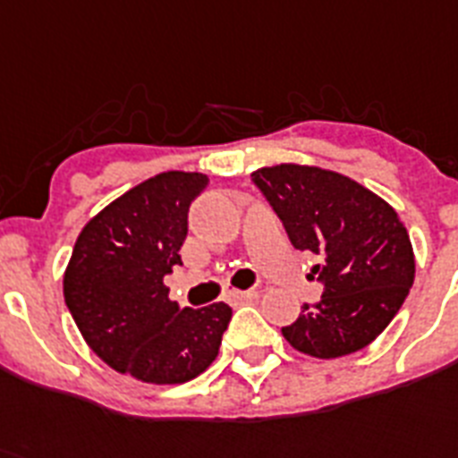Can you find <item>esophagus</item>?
Instances as JSON below:
<instances>
[{"instance_id": "obj_1", "label": "esophagus", "mask_w": 458, "mask_h": 458, "mask_svg": "<svg viewBox=\"0 0 458 458\" xmlns=\"http://www.w3.org/2000/svg\"><path fill=\"white\" fill-rule=\"evenodd\" d=\"M233 298H235V301H240V302H251V301H256V298H259V291H256V288H249V291H233Z\"/></svg>"}]
</instances>
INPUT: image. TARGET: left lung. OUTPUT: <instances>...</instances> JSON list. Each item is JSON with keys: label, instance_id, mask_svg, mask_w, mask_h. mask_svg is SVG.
Here are the masks:
<instances>
[{"label": "left lung", "instance_id": "8db88e82", "mask_svg": "<svg viewBox=\"0 0 458 458\" xmlns=\"http://www.w3.org/2000/svg\"><path fill=\"white\" fill-rule=\"evenodd\" d=\"M288 240L317 253L324 282L317 305H302L282 335L314 359L368 347L391 324L414 282V251L386 199L340 172L282 163L253 172Z\"/></svg>", "mask_w": 458, "mask_h": 458}]
</instances>
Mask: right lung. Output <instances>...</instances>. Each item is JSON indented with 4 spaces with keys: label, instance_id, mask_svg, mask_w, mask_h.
I'll return each mask as SVG.
<instances>
[{
    "label": "right lung",
    "instance_id": "1",
    "mask_svg": "<svg viewBox=\"0 0 458 458\" xmlns=\"http://www.w3.org/2000/svg\"><path fill=\"white\" fill-rule=\"evenodd\" d=\"M209 183L199 172H160L95 214L63 276L88 347L146 384H183L214 363L233 317L225 302L179 310L165 275L182 265L188 207Z\"/></svg>",
    "mask_w": 458,
    "mask_h": 458
}]
</instances>
